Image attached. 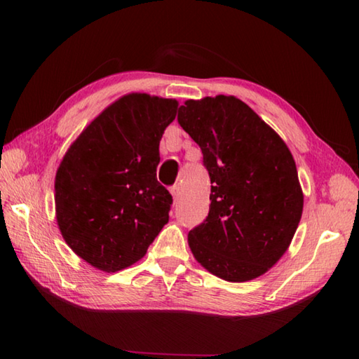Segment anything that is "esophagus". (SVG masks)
<instances>
[{
    "label": "esophagus",
    "mask_w": 359,
    "mask_h": 359,
    "mask_svg": "<svg viewBox=\"0 0 359 359\" xmlns=\"http://www.w3.org/2000/svg\"><path fill=\"white\" fill-rule=\"evenodd\" d=\"M171 194H172V197H174V201H177L179 199V194H180V187L179 185H174V187H171Z\"/></svg>",
    "instance_id": "obj_1"
}]
</instances>
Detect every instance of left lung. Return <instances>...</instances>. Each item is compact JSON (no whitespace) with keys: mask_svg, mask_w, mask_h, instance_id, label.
<instances>
[{"mask_svg":"<svg viewBox=\"0 0 359 359\" xmlns=\"http://www.w3.org/2000/svg\"><path fill=\"white\" fill-rule=\"evenodd\" d=\"M177 121L201 147L212 184L208 216L188 233L189 248L228 282L261 276L285 253L302 216L292 152L236 97L187 100Z\"/></svg>","mask_w":359,"mask_h":359,"instance_id":"8db88e82","label":"left lung"}]
</instances>
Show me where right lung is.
<instances>
[{
  "mask_svg": "<svg viewBox=\"0 0 359 359\" xmlns=\"http://www.w3.org/2000/svg\"><path fill=\"white\" fill-rule=\"evenodd\" d=\"M177 102L129 94L108 106L67 149L55 175L57 222L67 245L98 270L147 255L170 219L157 180L158 143Z\"/></svg>",
  "mask_w": 359,
  "mask_h": 359,
  "instance_id": "1",
  "label": "right lung"
}]
</instances>
